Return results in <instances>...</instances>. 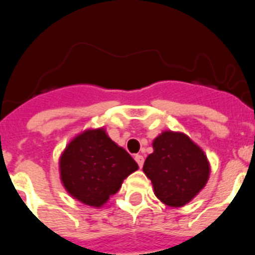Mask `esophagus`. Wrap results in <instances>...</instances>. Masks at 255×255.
<instances>
[{"label":"esophagus","mask_w":255,"mask_h":255,"mask_svg":"<svg viewBox=\"0 0 255 255\" xmlns=\"http://www.w3.org/2000/svg\"><path fill=\"white\" fill-rule=\"evenodd\" d=\"M135 161H136V163H138V166L139 167H143V164H144V157L143 155H140V154H136L135 155Z\"/></svg>","instance_id":"34e87169"}]
</instances>
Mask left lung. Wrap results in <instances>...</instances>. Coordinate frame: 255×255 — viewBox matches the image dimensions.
Here are the masks:
<instances>
[{
	"label": "left lung",
	"instance_id": "obj_1",
	"mask_svg": "<svg viewBox=\"0 0 255 255\" xmlns=\"http://www.w3.org/2000/svg\"><path fill=\"white\" fill-rule=\"evenodd\" d=\"M154 152L144 162L155 197L170 207L189 203L209 177L204 152L185 134L164 131L153 141Z\"/></svg>",
	"mask_w": 255,
	"mask_h": 255
}]
</instances>
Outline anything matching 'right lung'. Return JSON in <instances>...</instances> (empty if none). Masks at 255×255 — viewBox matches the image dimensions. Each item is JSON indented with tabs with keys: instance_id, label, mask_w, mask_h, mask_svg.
<instances>
[{
	"instance_id": "add662e5",
	"label": "right lung",
	"mask_w": 255,
	"mask_h": 255,
	"mask_svg": "<svg viewBox=\"0 0 255 255\" xmlns=\"http://www.w3.org/2000/svg\"><path fill=\"white\" fill-rule=\"evenodd\" d=\"M138 163L103 129L87 130L66 147L60 158L61 180L70 194L91 207H101L120 190Z\"/></svg>"
}]
</instances>
